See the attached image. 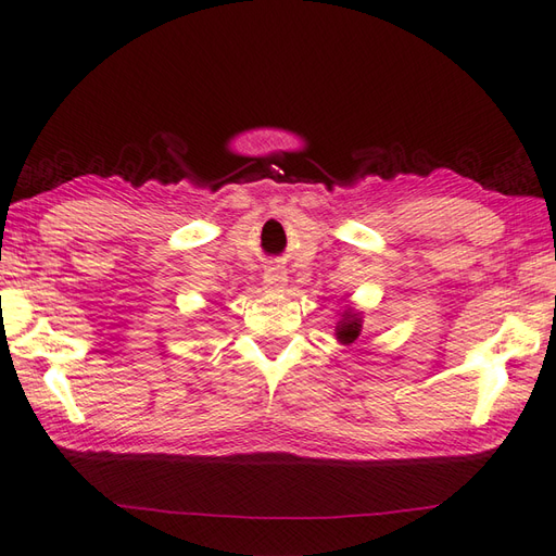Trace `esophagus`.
<instances>
[{"label": "esophagus", "mask_w": 556, "mask_h": 556, "mask_svg": "<svg viewBox=\"0 0 556 556\" xmlns=\"http://www.w3.org/2000/svg\"><path fill=\"white\" fill-rule=\"evenodd\" d=\"M285 281H287L285 271H279L277 267H271V269H267V271H265V285H267L269 289H279V287H285Z\"/></svg>", "instance_id": "1"}]
</instances>
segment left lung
Masks as SVG:
<instances>
[{
	"mask_svg": "<svg viewBox=\"0 0 556 556\" xmlns=\"http://www.w3.org/2000/svg\"><path fill=\"white\" fill-rule=\"evenodd\" d=\"M358 334H361V320L356 315H349V320L341 323L337 337H339V341H344V344H351V341Z\"/></svg>",
	"mask_w": 556,
	"mask_h": 556,
	"instance_id": "1",
	"label": "left lung"
}]
</instances>
